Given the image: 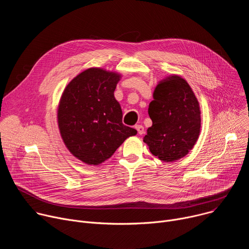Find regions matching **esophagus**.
<instances>
[{
  "label": "esophagus",
  "mask_w": 249,
  "mask_h": 249,
  "mask_svg": "<svg viewBox=\"0 0 249 249\" xmlns=\"http://www.w3.org/2000/svg\"><path fill=\"white\" fill-rule=\"evenodd\" d=\"M135 129L138 131L139 135H143L145 133V129H144V127L142 126V125H136Z\"/></svg>",
  "instance_id": "esophagus-1"
}]
</instances>
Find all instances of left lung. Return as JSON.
I'll use <instances>...</instances> for the list:
<instances>
[{
    "mask_svg": "<svg viewBox=\"0 0 249 249\" xmlns=\"http://www.w3.org/2000/svg\"><path fill=\"white\" fill-rule=\"evenodd\" d=\"M149 105L153 125L144 142L160 160L171 162L185 157L201 130L199 102L188 83L177 75L159 82Z\"/></svg>",
    "mask_w": 249,
    "mask_h": 249,
    "instance_id": "obj_1",
    "label": "left lung"
}]
</instances>
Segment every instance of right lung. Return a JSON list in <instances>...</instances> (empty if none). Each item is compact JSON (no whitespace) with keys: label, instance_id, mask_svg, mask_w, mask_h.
Listing matches in <instances>:
<instances>
[{"label":"right lung","instance_id":"obj_1","mask_svg":"<svg viewBox=\"0 0 249 249\" xmlns=\"http://www.w3.org/2000/svg\"><path fill=\"white\" fill-rule=\"evenodd\" d=\"M121 75L89 68L65 88L57 110L58 127L67 149L90 165L108 160L137 131L122 123V109L114 97Z\"/></svg>","mask_w":249,"mask_h":249}]
</instances>
